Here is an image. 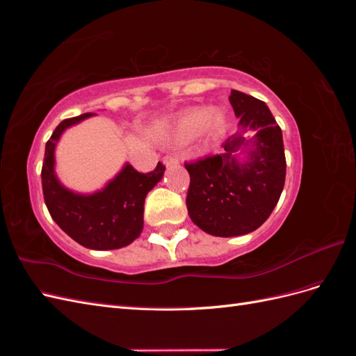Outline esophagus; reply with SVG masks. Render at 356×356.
I'll return each mask as SVG.
<instances>
[{
    "label": "esophagus",
    "instance_id": "34e87169",
    "mask_svg": "<svg viewBox=\"0 0 356 356\" xmlns=\"http://www.w3.org/2000/svg\"><path fill=\"white\" fill-rule=\"evenodd\" d=\"M178 161H179V157H178V156H175V154H168V156H165V157H163V163H165L166 166L177 165Z\"/></svg>",
    "mask_w": 356,
    "mask_h": 356
}]
</instances>
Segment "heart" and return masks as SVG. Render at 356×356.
I'll return each mask as SVG.
<instances>
[{
	"mask_svg": "<svg viewBox=\"0 0 356 356\" xmlns=\"http://www.w3.org/2000/svg\"><path fill=\"white\" fill-rule=\"evenodd\" d=\"M224 118L218 113H212L207 108H191L179 117L177 123V139L186 141V139L199 134L200 129L204 126L211 135L218 134L222 129Z\"/></svg>",
	"mask_w": 356,
	"mask_h": 356,
	"instance_id": "obj_1",
	"label": "heart"
}]
</instances>
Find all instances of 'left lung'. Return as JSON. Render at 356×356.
Returning a JSON list of instances; mask_svg holds the SVG:
<instances>
[{
  "mask_svg": "<svg viewBox=\"0 0 356 356\" xmlns=\"http://www.w3.org/2000/svg\"><path fill=\"white\" fill-rule=\"evenodd\" d=\"M230 104L239 126L255 131L251 141L242 134L222 144L224 153L186 161L190 174L187 209L191 221L212 236L232 238L257 230L270 217L285 184L286 160L282 131L268 106L251 95L232 90ZM251 142L248 160L234 153Z\"/></svg>",
  "mask_w": 356,
  "mask_h": 356,
  "instance_id": "1",
  "label": "left lung"
}]
</instances>
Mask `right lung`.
<instances>
[{
  "label": "right lung",
  "instance_id": "add662e5",
  "mask_svg": "<svg viewBox=\"0 0 356 356\" xmlns=\"http://www.w3.org/2000/svg\"><path fill=\"white\" fill-rule=\"evenodd\" d=\"M93 115L86 113L58 124L46 144L41 169L42 195L51 218L71 239L90 250H118L132 243L144 227V202L165 174L163 163L141 174L126 165L120 174L93 195H77L63 187L55 174V147L67 127Z\"/></svg>",
  "mask_w": 356,
  "mask_h": 356
}]
</instances>
